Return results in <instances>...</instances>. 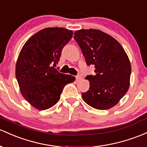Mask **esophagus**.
Wrapping results in <instances>:
<instances>
[{
    "instance_id": "esophagus-1",
    "label": "esophagus",
    "mask_w": 147,
    "mask_h": 147,
    "mask_svg": "<svg viewBox=\"0 0 147 147\" xmlns=\"http://www.w3.org/2000/svg\"><path fill=\"white\" fill-rule=\"evenodd\" d=\"M82 78V75H77L76 76V80H77V81H78V80H80Z\"/></svg>"
}]
</instances>
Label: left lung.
Wrapping results in <instances>:
<instances>
[{"instance_id":"obj_1","label":"left lung","mask_w":147,"mask_h":147,"mask_svg":"<svg viewBox=\"0 0 147 147\" xmlns=\"http://www.w3.org/2000/svg\"><path fill=\"white\" fill-rule=\"evenodd\" d=\"M88 65H93L96 75H87L89 89L82 93L84 102L100 110L115 106L130 86L131 65L120 43L96 29H82L74 33Z\"/></svg>"}]
</instances>
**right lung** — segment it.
<instances>
[{"label": "right lung", "instance_id": "1", "mask_svg": "<svg viewBox=\"0 0 147 147\" xmlns=\"http://www.w3.org/2000/svg\"><path fill=\"white\" fill-rule=\"evenodd\" d=\"M72 35V30L66 28H44L30 37L19 53L15 73L20 91L39 110L56 105L64 86L75 82V77L52 67L60 60L63 48Z\"/></svg>", "mask_w": 147, "mask_h": 147}]
</instances>
